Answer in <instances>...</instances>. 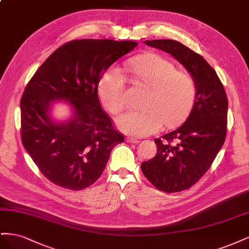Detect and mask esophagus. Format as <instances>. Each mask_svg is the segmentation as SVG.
Segmentation results:
<instances>
[{
    "instance_id": "34e87169",
    "label": "esophagus",
    "mask_w": 249,
    "mask_h": 249,
    "mask_svg": "<svg viewBox=\"0 0 249 249\" xmlns=\"http://www.w3.org/2000/svg\"><path fill=\"white\" fill-rule=\"evenodd\" d=\"M126 142L134 143V144H137V143H139L140 141L137 140V139H135V138H132V137H127V138H126Z\"/></svg>"
}]
</instances>
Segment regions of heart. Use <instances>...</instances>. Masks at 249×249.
<instances>
[{
    "label": "heart",
    "instance_id": "obj_1",
    "mask_svg": "<svg viewBox=\"0 0 249 249\" xmlns=\"http://www.w3.org/2000/svg\"><path fill=\"white\" fill-rule=\"evenodd\" d=\"M126 69L134 80L148 87L141 102L142 109L130 110L116 119L123 132L143 137L159 131L163 124L173 126L190 112L196 94L191 74L176 70L169 60L157 54L131 59ZM125 78L117 67L105 71L99 84L104 108L117 114L125 106Z\"/></svg>",
    "mask_w": 249,
    "mask_h": 249
}]
</instances>
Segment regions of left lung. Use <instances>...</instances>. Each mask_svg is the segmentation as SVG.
Masks as SVG:
<instances>
[{
  "label": "left lung",
  "instance_id": "1",
  "mask_svg": "<svg viewBox=\"0 0 249 249\" xmlns=\"http://www.w3.org/2000/svg\"><path fill=\"white\" fill-rule=\"evenodd\" d=\"M169 53L190 72L196 87L193 108L176 131L156 138L157 155L141 164L157 189L172 193L189 189L211 167L222 147L228 125V96L216 71L197 53L176 40H145Z\"/></svg>",
  "mask_w": 249,
  "mask_h": 249
}]
</instances>
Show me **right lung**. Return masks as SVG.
Here are the masks:
<instances>
[{"label": "right lung", "mask_w": 249, "mask_h": 249, "mask_svg": "<svg viewBox=\"0 0 249 249\" xmlns=\"http://www.w3.org/2000/svg\"><path fill=\"white\" fill-rule=\"evenodd\" d=\"M137 42L78 39L58 48L29 81L20 100L22 145L52 183L70 190L92 185L106 167L111 150L124 140L103 111L97 87L104 72ZM66 99L69 122L49 116L51 103Z\"/></svg>", "instance_id": "add662e5"}]
</instances>
